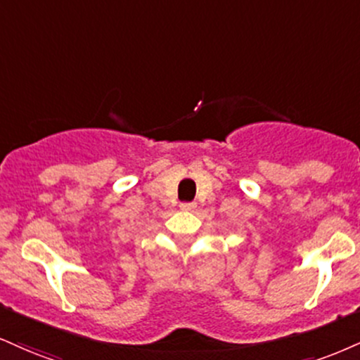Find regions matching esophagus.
Returning <instances> with one entry per match:
<instances>
[{
    "label": "esophagus",
    "instance_id": "obj_1",
    "mask_svg": "<svg viewBox=\"0 0 360 360\" xmlns=\"http://www.w3.org/2000/svg\"><path fill=\"white\" fill-rule=\"evenodd\" d=\"M196 207V202H181V210L183 211H193Z\"/></svg>",
    "mask_w": 360,
    "mask_h": 360
}]
</instances>
